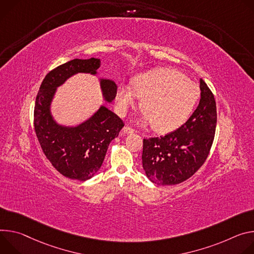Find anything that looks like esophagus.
<instances>
[{"mask_svg": "<svg viewBox=\"0 0 254 254\" xmlns=\"http://www.w3.org/2000/svg\"><path fill=\"white\" fill-rule=\"evenodd\" d=\"M134 132V129H132L130 126H125L123 128V133L124 134H132Z\"/></svg>", "mask_w": 254, "mask_h": 254, "instance_id": "1", "label": "esophagus"}]
</instances>
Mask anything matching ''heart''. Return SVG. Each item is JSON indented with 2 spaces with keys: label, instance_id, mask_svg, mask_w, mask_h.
I'll use <instances>...</instances> for the list:
<instances>
[{
  "label": "heart",
  "instance_id": "obj_1",
  "mask_svg": "<svg viewBox=\"0 0 254 254\" xmlns=\"http://www.w3.org/2000/svg\"><path fill=\"white\" fill-rule=\"evenodd\" d=\"M141 98L143 123L152 124L159 133L172 132L189 119L200 97V88L182 72L172 68H155L133 79V89L121 84L116 102L121 114Z\"/></svg>",
  "mask_w": 254,
  "mask_h": 254
}]
</instances>
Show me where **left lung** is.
I'll use <instances>...</instances> for the list:
<instances>
[{
	"label": "left lung",
	"mask_w": 254,
	"mask_h": 254,
	"mask_svg": "<svg viewBox=\"0 0 254 254\" xmlns=\"http://www.w3.org/2000/svg\"><path fill=\"white\" fill-rule=\"evenodd\" d=\"M201 99L189 120L165 136L143 139L142 165L154 184L172 186L190 179L206 161L217 124L216 102L200 79Z\"/></svg>",
	"instance_id": "obj_1"
}]
</instances>
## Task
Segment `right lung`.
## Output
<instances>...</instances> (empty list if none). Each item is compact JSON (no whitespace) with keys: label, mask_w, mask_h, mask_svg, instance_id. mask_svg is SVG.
Wrapping results in <instances>:
<instances>
[{"label":"right lung","mask_w":254,"mask_h":254,"mask_svg":"<svg viewBox=\"0 0 254 254\" xmlns=\"http://www.w3.org/2000/svg\"><path fill=\"white\" fill-rule=\"evenodd\" d=\"M99 59L72 60L49 71L39 88L34 107V129L43 153L56 171L78 181L93 178L100 170L108 146L123 128V121L105 106L81 124L68 127L53 119L50 105L56 88L78 72L97 74ZM103 96L112 102L117 94L115 81L100 80Z\"/></svg>","instance_id":"right-lung-1"}]
</instances>
